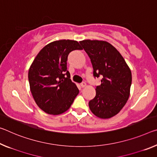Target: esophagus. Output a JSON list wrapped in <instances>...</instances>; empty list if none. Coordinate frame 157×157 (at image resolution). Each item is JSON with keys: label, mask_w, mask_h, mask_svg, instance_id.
Masks as SVG:
<instances>
[{"label": "esophagus", "mask_w": 157, "mask_h": 157, "mask_svg": "<svg viewBox=\"0 0 157 157\" xmlns=\"http://www.w3.org/2000/svg\"><path fill=\"white\" fill-rule=\"evenodd\" d=\"M80 86H81V87H82V88H84V87H85V86H86V84L84 82H82L81 84H80Z\"/></svg>", "instance_id": "obj_1"}]
</instances>
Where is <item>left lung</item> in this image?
<instances>
[{"mask_svg": "<svg viewBox=\"0 0 157 157\" xmlns=\"http://www.w3.org/2000/svg\"><path fill=\"white\" fill-rule=\"evenodd\" d=\"M79 43L88 54L94 77H101L96 96L89 102L96 117L108 119L119 113L130 95L132 81L131 70L121 54L106 41L84 40Z\"/></svg>", "mask_w": 157, "mask_h": 157, "instance_id": "left-lung-1", "label": "left lung"}]
</instances>
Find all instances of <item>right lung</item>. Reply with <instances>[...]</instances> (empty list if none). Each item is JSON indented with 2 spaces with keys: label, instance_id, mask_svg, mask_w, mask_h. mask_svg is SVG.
Segmentation results:
<instances>
[{
  "label": "right lung",
  "instance_id": "obj_1",
  "mask_svg": "<svg viewBox=\"0 0 157 157\" xmlns=\"http://www.w3.org/2000/svg\"><path fill=\"white\" fill-rule=\"evenodd\" d=\"M82 49L78 42L61 40L47 44L29 71L30 89L35 101L44 113L60 114L68 110L79 94L67 71L70 52Z\"/></svg>",
  "mask_w": 157,
  "mask_h": 157
}]
</instances>
